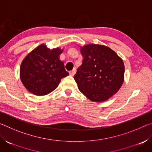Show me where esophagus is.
I'll return each instance as SVG.
<instances>
[{"label":"esophagus","instance_id":"34e87169","mask_svg":"<svg viewBox=\"0 0 152 152\" xmlns=\"http://www.w3.org/2000/svg\"><path fill=\"white\" fill-rule=\"evenodd\" d=\"M75 74H76V69L75 68H74L70 72V75L72 76H74Z\"/></svg>","mask_w":152,"mask_h":152}]
</instances>
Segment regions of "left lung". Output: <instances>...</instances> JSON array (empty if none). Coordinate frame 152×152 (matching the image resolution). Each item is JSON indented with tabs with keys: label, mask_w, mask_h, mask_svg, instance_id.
<instances>
[{
	"label": "left lung",
	"mask_w": 152,
	"mask_h": 152,
	"mask_svg": "<svg viewBox=\"0 0 152 152\" xmlns=\"http://www.w3.org/2000/svg\"><path fill=\"white\" fill-rule=\"evenodd\" d=\"M80 51L83 61L74 76L79 91L91 101H107L117 93L124 81L123 60L102 45H85Z\"/></svg>",
	"instance_id": "1"
}]
</instances>
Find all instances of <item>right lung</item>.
<instances>
[{
  "instance_id": "right-lung-1",
  "label": "right lung",
  "mask_w": 152,
  "mask_h": 152,
  "mask_svg": "<svg viewBox=\"0 0 152 152\" xmlns=\"http://www.w3.org/2000/svg\"><path fill=\"white\" fill-rule=\"evenodd\" d=\"M62 52L59 48L50 50L42 44L23 59L20 78L28 91L37 96L46 95L57 88L61 78L69 75L60 60Z\"/></svg>"
}]
</instances>
